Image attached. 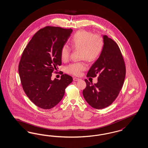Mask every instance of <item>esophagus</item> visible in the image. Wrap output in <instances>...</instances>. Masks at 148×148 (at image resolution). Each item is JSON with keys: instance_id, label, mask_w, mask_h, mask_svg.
I'll use <instances>...</instances> for the list:
<instances>
[{"instance_id": "esophagus-1", "label": "esophagus", "mask_w": 148, "mask_h": 148, "mask_svg": "<svg viewBox=\"0 0 148 148\" xmlns=\"http://www.w3.org/2000/svg\"><path fill=\"white\" fill-rule=\"evenodd\" d=\"M73 79L74 81H78L79 80H80V78H77V77H73Z\"/></svg>"}]
</instances>
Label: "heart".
I'll use <instances>...</instances> for the list:
<instances>
[{
	"mask_svg": "<svg viewBox=\"0 0 148 148\" xmlns=\"http://www.w3.org/2000/svg\"><path fill=\"white\" fill-rule=\"evenodd\" d=\"M72 49L80 50L81 59H85L88 62H93L99 57L104 48V39L100 34H94L86 30H79L74 34L70 40ZM71 49L66 45H62L60 56L64 62L67 61L70 56ZM86 69L84 62H75L67 66L66 71L75 76H80Z\"/></svg>",
	"mask_w": 148,
	"mask_h": 148,
	"instance_id": "heart-1",
	"label": "heart"
}]
</instances>
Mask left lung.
Segmentation results:
<instances>
[{"label":"left lung","mask_w":148,"mask_h":148,"mask_svg":"<svg viewBox=\"0 0 148 148\" xmlns=\"http://www.w3.org/2000/svg\"><path fill=\"white\" fill-rule=\"evenodd\" d=\"M103 39L102 53L87 73V77L98 75V82L93 84L86 79V86L83 90L88 103L97 110L105 108L114 101L123 86L126 75L125 64L118 45L106 35Z\"/></svg>","instance_id":"1"}]
</instances>
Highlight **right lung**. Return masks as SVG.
<instances>
[{"instance_id":"add662e5","label":"right lung","mask_w":148,"mask_h":148,"mask_svg":"<svg viewBox=\"0 0 148 148\" xmlns=\"http://www.w3.org/2000/svg\"><path fill=\"white\" fill-rule=\"evenodd\" d=\"M72 32L71 29L47 26L35 34L22 53L18 65L21 84L29 99L41 108L57 105L72 82L66 74L51 79L54 70L62 65L60 49Z\"/></svg>"}]
</instances>
